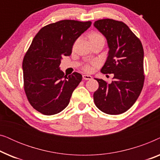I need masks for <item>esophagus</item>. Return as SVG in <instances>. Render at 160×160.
<instances>
[{
  "label": "esophagus",
  "mask_w": 160,
  "mask_h": 160,
  "mask_svg": "<svg viewBox=\"0 0 160 160\" xmlns=\"http://www.w3.org/2000/svg\"><path fill=\"white\" fill-rule=\"evenodd\" d=\"M83 78L84 80H91L92 79V76L90 75H83Z\"/></svg>",
  "instance_id": "34e87169"
}]
</instances>
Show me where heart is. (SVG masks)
<instances>
[{"instance_id":"heart-1","label":"heart","mask_w":160,"mask_h":160,"mask_svg":"<svg viewBox=\"0 0 160 160\" xmlns=\"http://www.w3.org/2000/svg\"><path fill=\"white\" fill-rule=\"evenodd\" d=\"M102 36L99 33H98V32H92V33L89 35V40H92V39H95V38H99V37H101ZM84 71H87V72H90L92 71V65H85L84 68Z\"/></svg>"}]
</instances>
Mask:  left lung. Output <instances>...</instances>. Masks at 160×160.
Here are the masks:
<instances>
[{
    "mask_svg": "<svg viewBox=\"0 0 160 160\" xmlns=\"http://www.w3.org/2000/svg\"><path fill=\"white\" fill-rule=\"evenodd\" d=\"M108 47V58L100 71L113 73L108 84L95 78L99 88L93 95L96 106L111 115L125 112L133 106L143 87V49L141 41L126 24L111 19L95 22Z\"/></svg>",
    "mask_w": 160,
    "mask_h": 160,
    "instance_id": "1",
    "label": "left lung"
}]
</instances>
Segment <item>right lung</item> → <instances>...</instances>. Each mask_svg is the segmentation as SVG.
Wrapping results in <instances>:
<instances>
[{
	"label": "right lung",
	"mask_w": 160,
	"mask_h": 160,
	"mask_svg": "<svg viewBox=\"0 0 160 160\" xmlns=\"http://www.w3.org/2000/svg\"><path fill=\"white\" fill-rule=\"evenodd\" d=\"M91 22L61 20L41 28L34 37L22 62L24 88L28 101L44 115H54L69 104L72 93L82 82L77 72L65 75L60 65L70 56L78 37Z\"/></svg>",
	"instance_id": "right-lung-1"
}]
</instances>
